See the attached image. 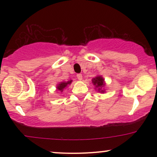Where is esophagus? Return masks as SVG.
Wrapping results in <instances>:
<instances>
[{"mask_svg": "<svg viewBox=\"0 0 157 157\" xmlns=\"http://www.w3.org/2000/svg\"><path fill=\"white\" fill-rule=\"evenodd\" d=\"M77 79H78L79 80H82V75H81V74H77Z\"/></svg>", "mask_w": 157, "mask_h": 157, "instance_id": "1", "label": "esophagus"}]
</instances>
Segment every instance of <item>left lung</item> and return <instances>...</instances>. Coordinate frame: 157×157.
Here are the masks:
<instances>
[{
    "instance_id": "obj_1",
    "label": "left lung",
    "mask_w": 157,
    "mask_h": 157,
    "mask_svg": "<svg viewBox=\"0 0 157 157\" xmlns=\"http://www.w3.org/2000/svg\"><path fill=\"white\" fill-rule=\"evenodd\" d=\"M93 85L95 86V89H97V91L100 93L105 92V90L103 89V87L105 86V81L102 78V76H97L94 77L92 79Z\"/></svg>"
}]
</instances>
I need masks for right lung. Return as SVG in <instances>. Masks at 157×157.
Listing matches in <instances>:
<instances>
[{"label":"right lung","mask_w":157,"mask_h":157,"mask_svg":"<svg viewBox=\"0 0 157 157\" xmlns=\"http://www.w3.org/2000/svg\"><path fill=\"white\" fill-rule=\"evenodd\" d=\"M71 82H72V80L67 81V82H61L57 86V89L58 90V91H60L62 92V91H63L64 89H66L68 85H70L71 83Z\"/></svg>","instance_id":"1"}]
</instances>
